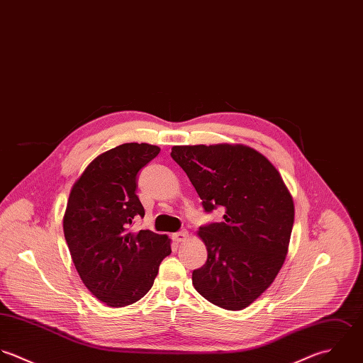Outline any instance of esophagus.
<instances>
[{
	"label": "esophagus",
	"instance_id": "1",
	"mask_svg": "<svg viewBox=\"0 0 363 363\" xmlns=\"http://www.w3.org/2000/svg\"><path fill=\"white\" fill-rule=\"evenodd\" d=\"M187 237H189V233L186 231V230H182V231H179V233H176V234H173V240L177 242H184L187 240Z\"/></svg>",
	"mask_w": 363,
	"mask_h": 363
}]
</instances>
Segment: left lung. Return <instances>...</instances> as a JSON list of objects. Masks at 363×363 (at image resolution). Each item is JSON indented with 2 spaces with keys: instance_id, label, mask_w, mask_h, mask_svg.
<instances>
[{
  "instance_id": "left-lung-1",
  "label": "left lung",
  "mask_w": 363,
  "mask_h": 363,
  "mask_svg": "<svg viewBox=\"0 0 363 363\" xmlns=\"http://www.w3.org/2000/svg\"><path fill=\"white\" fill-rule=\"evenodd\" d=\"M206 213L221 207L223 223L200 227L207 262L193 270L196 290L231 311L252 304L284 263L294 223L293 199L276 167L242 145L173 146Z\"/></svg>"
}]
</instances>
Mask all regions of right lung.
Returning <instances> with one entry per match:
<instances>
[{
	"label": "right lung",
	"mask_w": 363,
	"mask_h": 363,
	"mask_svg": "<svg viewBox=\"0 0 363 363\" xmlns=\"http://www.w3.org/2000/svg\"><path fill=\"white\" fill-rule=\"evenodd\" d=\"M160 149L123 143L96 157L74 183L63 231L86 287L110 307L140 300L153 286L170 240L149 230L130 233L145 210L136 196L138 173Z\"/></svg>",
	"instance_id": "add662e5"
}]
</instances>
